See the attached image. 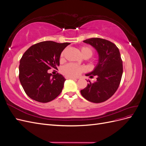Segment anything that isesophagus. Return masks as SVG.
Instances as JSON below:
<instances>
[{
    "instance_id": "1",
    "label": "esophagus",
    "mask_w": 146,
    "mask_h": 146,
    "mask_svg": "<svg viewBox=\"0 0 146 146\" xmlns=\"http://www.w3.org/2000/svg\"><path fill=\"white\" fill-rule=\"evenodd\" d=\"M67 79H72V80H74V79H76V78H74V77H66Z\"/></svg>"
}]
</instances>
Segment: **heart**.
Returning a JSON list of instances; mask_svg holds the SVG:
<instances>
[{"label":"heart","instance_id":"b5f03b06","mask_svg":"<svg viewBox=\"0 0 146 146\" xmlns=\"http://www.w3.org/2000/svg\"><path fill=\"white\" fill-rule=\"evenodd\" d=\"M81 54L84 58H90L93 54V50L89 46H82L80 48ZM64 50L61 52L60 58L62 60L64 55ZM84 70L83 67L78 66L72 63H69L63 66L61 71L64 76L67 77H77Z\"/></svg>","mask_w":146,"mask_h":146}]
</instances>
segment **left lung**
I'll return each instance as SVG.
<instances>
[{"mask_svg":"<svg viewBox=\"0 0 146 146\" xmlns=\"http://www.w3.org/2000/svg\"><path fill=\"white\" fill-rule=\"evenodd\" d=\"M83 42L97 50L99 60L94 70L86 74L90 78L96 76L97 81H89L87 86L80 91L81 94L91 102H103L115 93L120 84L123 73L120 52L114 43L104 39L92 38Z\"/></svg>","mask_w":146,"mask_h":146,"instance_id":"8db88e82","label":"left lung"}]
</instances>
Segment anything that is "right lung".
Instances as JSON below:
<instances>
[{"mask_svg":"<svg viewBox=\"0 0 146 146\" xmlns=\"http://www.w3.org/2000/svg\"><path fill=\"white\" fill-rule=\"evenodd\" d=\"M69 44L47 41L34 44L25 51L20 60L19 78L30 98L47 103L61 93L66 79L58 73L52 76L48 70L57 69L61 52Z\"/></svg>","mask_w":146,"mask_h":146,"instance_id":"right-lung-1","label":"right lung"}]
</instances>
